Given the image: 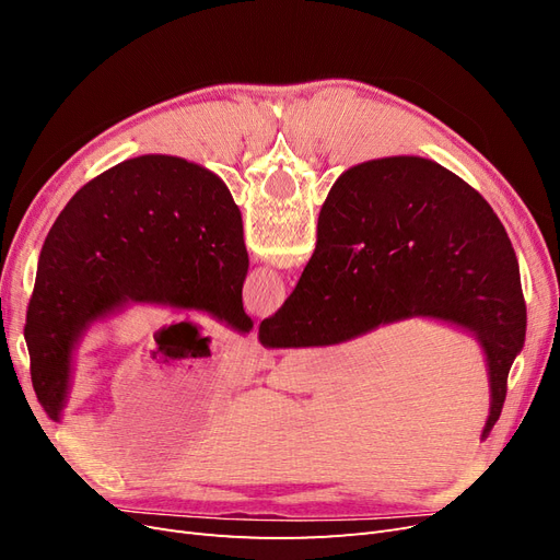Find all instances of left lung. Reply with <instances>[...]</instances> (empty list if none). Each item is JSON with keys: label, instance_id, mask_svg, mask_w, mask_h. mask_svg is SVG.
<instances>
[{"label": "left lung", "instance_id": "1", "mask_svg": "<svg viewBox=\"0 0 560 560\" xmlns=\"http://www.w3.org/2000/svg\"><path fill=\"white\" fill-rule=\"evenodd\" d=\"M243 217L208 167L147 154L72 196L50 226L25 317L32 387L48 418L70 399L81 338L130 303L198 311L249 334Z\"/></svg>", "mask_w": 560, "mask_h": 560}]
</instances>
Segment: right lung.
Segmentation results:
<instances>
[{"label": "right lung", "mask_w": 560, "mask_h": 560, "mask_svg": "<svg viewBox=\"0 0 560 560\" xmlns=\"http://www.w3.org/2000/svg\"><path fill=\"white\" fill-rule=\"evenodd\" d=\"M411 317L479 341L490 383L486 436L525 341L510 235L483 196L444 165L420 156L366 161L334 182L313 257L282 308L259 325V341L338 346Z\"/></svg>", "instance_id": "obj_1"}]
</instances>
